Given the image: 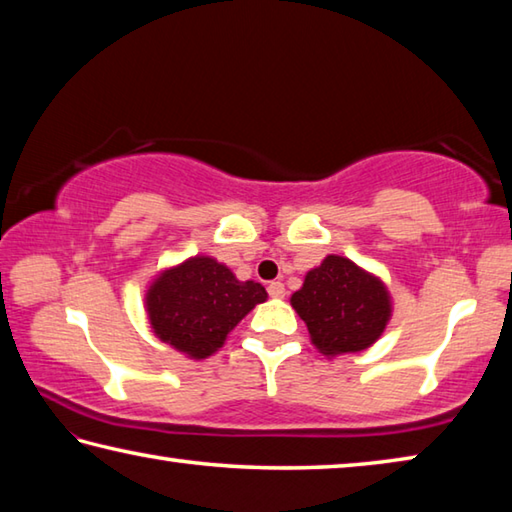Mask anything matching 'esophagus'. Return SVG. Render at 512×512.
Instances as JSON below:
<instances>
[{
	"instance_id": "esophagus-1",
	"label": "esophagus",
	"mask_w": 512,
	"mask_h": 512,
	"mask_svg": "<svg viewBox=\"0 0 512 512\" xmlns=\"http://www.w3.org/2000/svg\"><path fill=\"white\" fill-rule=\"evenodd\" d=\"M267 292H270L272 299H283L285 297V285L281 281H272L267 285Z\"/></svg>"
}]
</instances>
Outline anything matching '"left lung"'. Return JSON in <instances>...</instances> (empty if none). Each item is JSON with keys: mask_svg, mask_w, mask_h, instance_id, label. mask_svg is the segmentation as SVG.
Listing matches in <instances>:
<instances>
[{"mask_svg": "<svg viewBox=\"0 0 512 512\" xmlns=\"http://www.w3.org/2000/svg\"><path fill=\"white\" fill-rule=\"evenodd\" d=\"M290 303L328 360L371 348L393 315L391 292L380 276L337 254L312 267Z\"/></svg>", "mask_w": 512, "mask_h": 512, "instance_id": "obj_1", "label": "left lung"}]
</instances>
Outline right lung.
<instances>
[{
    "label": "right lung",
    "instance_id": "obj_1",
    "mask_svg": "<svg viewBox=\"0 0 512 512\" xmlns=\"http://www.w3.org/2000/svg\"><path fill=\"white\" fill-rule=\"evenodd\" d=\"M267 292L256 281H238L213 256H191L150 281L143 308L159 342L188 360H206Z\"/></svg>",
    "mask_w": 512,
    "mask_h": 512
}]
</instances>
